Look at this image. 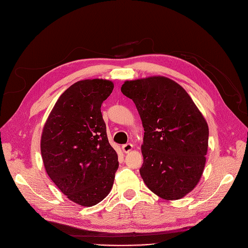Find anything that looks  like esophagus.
I'll use <instances>...</instances> for the list:
<instances>
[{
	"label": "esophagus",
	"mask_w": 248,
	"mask_h": 248,
	"mask_svg": "<svg viewBox=\"0 0 248 248\" xmlns=\"http://www.w3.org/2000/svg\"><path fill=\"white\" fill-rule=\"evenodd\" d=\"M132 149H133L132 144H126V145L122 146V150H123L124 153H129L130 151H132Z\"/></svg>",
	"instance_id": "1"
}]
</instances>
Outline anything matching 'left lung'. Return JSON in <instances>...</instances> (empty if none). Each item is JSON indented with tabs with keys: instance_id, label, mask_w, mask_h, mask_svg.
<instances>
[{
	"instance_id": "8db88e82",
	"label": "left lung",
	"mask_w": 248,
	"mask_h": 248,
	"mask_svg": "<svg viewBox=\"0 0 248 248\" xmlns=\"http://www.w3.org/2000/svg\"><path fill=\"white\" fill-rule=\"evenodd\" d=\"M121 91L136 104L145 130L140 169L145 184L163 200L184 198L204 171L206 119L188 93L166 77L125 80Z\"/></svg>"
}]
</instances>
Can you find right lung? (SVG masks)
<instances>
[{
    "label": "right lung",
    "mask_w": 248,
    "mask_h": 248,
    "mask_svg": "<svg viewBox=\"0 0 248 248\" xmlns=\"http://www.w3.org/2000/svg\"><path fill=\"white\" fill-rule=\"evenodd\" d=\"M112 89L108 79L74 82L59 97L42 129L40 150L48 177L82 207L108 196L119 167L100 109Z\"/></svg>",
    "instance_id": "1"
}]
</instances>
